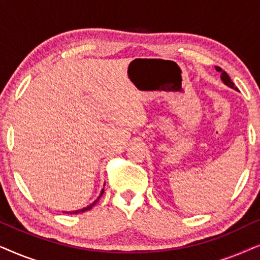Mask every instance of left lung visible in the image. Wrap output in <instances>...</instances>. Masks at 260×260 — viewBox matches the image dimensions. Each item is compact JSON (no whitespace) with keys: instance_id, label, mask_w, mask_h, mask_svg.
Segmentation results:
<instances>
[{"instance_id":"1","label":"left lung","mask_w":260,"mask_h":260,"mask_svg":"<svg viewBox=\"0 0 260 260\" xmlns=\"http://www.w3.org/2000/svg\"><path fill=\"white\" fill-rule=\"evenodd\" d=\"M216 71H218V72L221 73V76H220V78H221V80H222V83H223V84L227 85V86L231 87V88H233V90L238 91V88H237L236 86H234L233 81L231 80L230 76H229V74H227V73L225 72V71H222L221 69H219V67H216Z\"/></svg>"}]
</instances>
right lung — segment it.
<instances>
[{
  "label": "right lung",
  "mask_w": 260,
  "mask_h": 260,
  "mask_svg": "<svg viewBox=\"0 0 260 260\" xmlns=\"http://www.w3.org/2000/svg\"><path fill=\"white\" fill-rule=\"evenodd\" d=\"M104 186H105V183H104ZM103 193H104V188H103V189H102L101 194H99V197H98L97 199H95V200H94L93 202H92V204L86 206V207H84V208H81V209H77V211H73V212H63V213H70V214H78V213H83V212H85V211H88V209H91L95 204H97V201L99 200V199H101Z\"/></svg>",
  "instance_id": "1"
}]
</instances>
